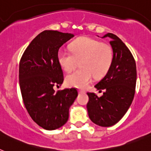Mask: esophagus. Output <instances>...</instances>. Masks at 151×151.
Instances as JSON below:
<instances>
[{"mask_svg": "<svg viewBox=\"0 0 151 151\" xmlns=\"http://www.w3.org/2000/svg\"><path fill=\"white\" fill-rule=\"evenodd\" d=\"M78 93H79V94H85V91H82V90H78Z\"/></svg>", "mask_w": 151, "mask_h": 151, "instance_id": "obj_1", "label": "esophagus"}]
</instances>
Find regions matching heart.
Wrapping results in <instances>:
<instances>
[{
  "instance_id": "1",
  "label": "heart",
  "mask_w": 151,
  "mask_h": 151,
  "mask_svg": "<svg viewBox=\"0 0 151 151\" xmlns=\"http://www.w3.org/2000/svg\"><path fill=\"white\" fill-rule=\"evenodd\" d=\"M71 54L60 50L57 60L67 73L76 69L78 63L81 69L66 76L68 85L83 88L91 82L94 76L101 78L108 72L113 62V50L104 42L88 37H81L69 44Z\"/></svg>"
}]
</instances>
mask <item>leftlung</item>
I'll use <instances>...</instances> for the list:
<instances>
[{
    "label": "left lung",
    "mask_w": 151,
    "mask_h": 151,
    "mask_svg": "<svg viewBox=\"0 0 151 151\" xmlns=\"http://www.w3.org/2000/svg\"><path fill=\"white\" fill-rule=\"evenodd\" d=\"M113 49V62L104 78L94 87L104 90L98 97L94 93L89 97L87 110L89 118L96 125L109 127L123 117L132 103L137 79L136 63L126 45L116 35L107 33Z\"/></svg>",
    "instance_id": "obj_1"
}]
</instances>
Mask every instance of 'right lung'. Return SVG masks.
I'll return each mask as SVG.
<instances>
[{"mask_svg": "<svg viewBox=\"0 0 151 151\" xmlns=\"http://www.w3.org/2000/svg\"><path fill=\"white\" fill-rule=\"evenodd\" d=\"M74 37L71 33L45 30L24 51L19 69L24 105L35 122L46 130L59 129L67 122L69 109L78 96L76 88L55 92L54 85L63 82L57 60L59 49Z\"/></svg>", "mask_w": 151, "mask_h": 151, "instance_id": "add662e5", "label": "right lung"}]
</instances>
